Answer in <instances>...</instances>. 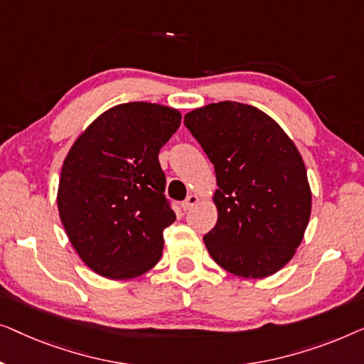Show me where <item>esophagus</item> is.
I'll use <instances>...</instances> for the list:
<instances>
[{"mask_svg": "<svg viewBox=\"0 0 364 364\" xmlns=\"http://www.w3.org/2000/svg\"><path fill=\"white\" fill-rule=\"evenodd\" d=\"M198 201H199V198L196 196V194H189V196L181 203L183 211H189V209H191L193 206H196Z\"/></svg>", "mask_w": 364, "mask_h": 364, "instance_id": "34e87169", "label": "esophagus"}]
</instances>
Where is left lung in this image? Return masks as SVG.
Segmentation results:
<instances>
[{
	"label": "left lung",
	"mask_w": 364,
	"mask_h": 364,
	"mask_svg": "<svg viewBox=\"0 0 364 364\" xmlns=\"http://www.w3.org/2000/svg\"><path fill=\"white\" fill-rule=\"evenodd\" d=\"M216 171L218 223L204 235L214 262L269 277L294 257L311 213L306 168L289 135L252 105L219 102L184 115Z\"/></svg>",
	"instance_id": "1"
}]
</instances>
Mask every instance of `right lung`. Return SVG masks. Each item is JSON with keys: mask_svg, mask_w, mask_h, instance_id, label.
<instances>
[{"mask_svg": "<svg viewBox=\"0 0 364 364\" xmlns=\"http://www.w3.org/2000/svg\"><path fill=\"white\" fill-rule=\"evenodd\" d=\"M181 124L170 107L129 102L92 122L65 156L58 189L65 234L95 274L133 279L155 267L175 223L158 153Z\"/></svg>", "mask_w": 364, "mask_h": 364, "instance_id": "right-lung-1", "label": "right lung"}]
</instances>
